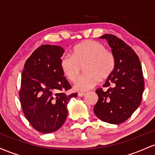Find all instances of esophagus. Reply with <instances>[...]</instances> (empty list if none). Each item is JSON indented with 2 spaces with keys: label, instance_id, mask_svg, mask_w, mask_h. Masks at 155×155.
Instances as JSON below:
<instances>
[{
  "label": "esophagus",
  "instance_id": "esophagus-1",
  "mask_svg": "<svg viewBox=\"0 0 155 155\" xmlns=\"http://www.w3.org/2000/svg\"><path fill=\"white\" fill-rule=\"evenodd\" d=\"M78 96H79V97H83V96H84V95H85V92H78Z\"/></svg>",
  "mask_w": 155,
  "mask_h": 155
}]
</instances>
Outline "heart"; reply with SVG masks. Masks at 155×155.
Listing matches in <instances>:
<instances>
[{
	"instance_id": "1",
	"label": "heart",
	"mask_w": 155,
	"mask_h": 155,
	"mask_svg": "<svg viewBox=\"0 0 155 155\" xmlns=\"http://www.w3.org/2000/svg\"><path fill=\"white\" fill-rule=\"evenodd\" d=\"M114 53L105 49L103 44L94 40H85L74 47L72 56L64 55L60 67L66 78L74 82L85 67L86 74L76 81L74 89L85 91L111 75L115 68Z\"/></svg>"
}]
</instances>
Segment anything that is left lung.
I'll use <instances>...</instances> for the list:
<instances>
[{"label": "left lung", "mask_w": 155, "mask_h": 155, "mask_svg": "<svg viewBox=\"0 0 155 155\" xmlns=\"http://www.w3.org/2000/svg\"><path fill=\"white\" fill-rule=\"evenodd\" d=\"M115 56V68L103 87L96 90L98 101L94 112L99 119L119 124L127 120L140 105L144 79L138 56L131 47L113 34H105Z\"/></svg>", "instance_id": "8db88e82"}]
</instances>
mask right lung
<instances>
[{"label":"right lung","instance_id":"add662e5","mask_svg":"<svg viewBox=\"0 0 155 155\" xmlns=\"http://www.w3.org/2000/svg\"><path fill=\"white\" fill-rule=\"evenodd\" d=\"M64 50L57 45H43L26 61L19 90L23 114L31 126L42 133L58 130L66 121L67 105L77 93L67 95L72 88L60 67Z\"/></svg>","mask_w":155,"mask_h":155}]
</instances>
